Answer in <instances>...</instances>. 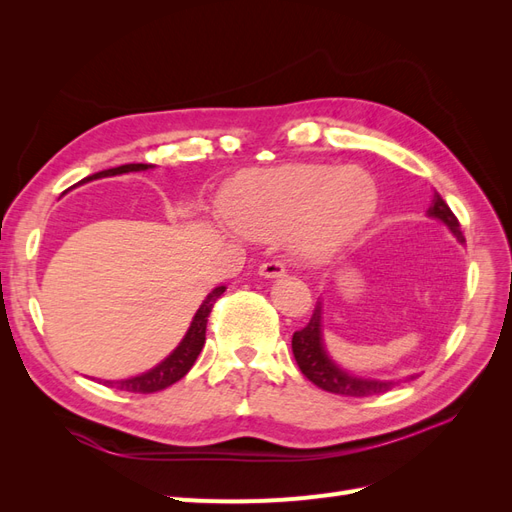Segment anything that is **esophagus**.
Returning <instances> with one entry per match:
<instances>
[{
    "label": "esophagus",
    "instance_id": "1",
    "mask_svg": "<svg viewBox=\"0 0 512 512\" xmlns=\"http://www.w3.org/2000/svg\"><path fill=\"white\" fill-rule=\"evenodd\" d=\"M258 273L265 277H282L286 273V265L280 260H269V262H262Z\"/></svg>",
    "mask_w": 512,
    "mask_h": 512
}]
</instances>
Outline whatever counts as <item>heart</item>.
Returning a JSON list of instances; mask_svg holds the SVG:
<instances>
[{
    "instance_id": "1",
    "label": "heart",
    "mask_w": 512,
    "mask_h": 512,
    "mask_svg": "<svg viewBox=\"0 0 512 512\" xmlns=\"http://www.w3.org/2000/svg\"><path fill=\"white\" fill-rule=\"evenodd\" d=\"M376 183L356 166L284 164L247 170L232 183L228 218L254 239L292 237L297 250L320 260L335 254L374 218Z\"/></svg>"
}]
</instances>
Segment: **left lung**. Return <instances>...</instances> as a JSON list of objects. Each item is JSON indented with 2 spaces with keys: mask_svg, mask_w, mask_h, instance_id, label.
I'll list each match as a JSON object with an SVG mask.
<instances>
[{
  "mask_svg": "<svg viewBox=\"0 0 512 512\" xmlns=\"http://www.w3.org/2000/svg\"><path fill=\"white\" fill-rule=\"evenodd\" d=\"M427 213L431 218H438L451 228V232L457 237L459 243L466 241L459 228L457 215L444 203V198L440 194L433 196V203ZM320 314H322V305L318 301L309 322L301 331H294L292 335V354H294V361H297L301 369V374L309 382H314L318 389L335 393V395H344V397H369V395H380V393L391 391L397 382L365 380V378L350 376L329 359L327 352L322 348Z\"/></svg>",
  "mask_w": 512,
  "mask_h": 512,
  "instance_id": "1",
  "label": "left lung"
}]
</instances>
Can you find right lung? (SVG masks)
Returning <instances> with one entry per match:
<instances>
[{"label": "right lung", "instance_id": "add662e5", "mask_svg": "<svg viewBox=\"0 0 512 512\" xmlns=\"http://www.w3.org/2000/svg\"><path fill=\"white\" fill-rule=\"evenodd\" d=\"M151 168V164H123L117 168H108V170H100L96 175L85 177L81 183L91 181V179H100V177H113V175H121V173H132V170H147ZM224 294V286L215 288L213 292H209V297L200 305V309L196 312L192 327L188 331V335L183 337V342L179 344V348L168 356L166 361H162L158 367H153L151 371L143 376H136L130 380H119V382H104V386H111V389H119L126 393H158L166 386L179 382L188 371L192 369V365L196 363L200 350L205 346V333H207V318L211 314V309Z\"/></svg>", "mask_w": 512, "mask_h": 512}]
</instances>
